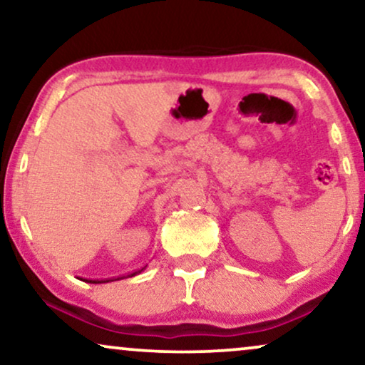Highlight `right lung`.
<instances>
[{
    "instance_id": "add662e5",
    "label": "right lung",
    "mask_w": 365,
    "mask_h": 365,
    "mask_svg": "<svg viewBox=\"0 0 365 365\" xmlns=\"http://www.w3.org/2000/svg\"><path fill=\"white\" fill-rule=\"evenodd\" d=\"M143 269H144V267H143ZM143 269H138V271H134V272H131V274H128V277L136 276V274L141 272ZM123 277H124V276H123ZM118 279H121V277H118ZM109 281H114V279H101V281H88V282H93V284H101V282H109Z\"/></svg>"
}]
</instances>
